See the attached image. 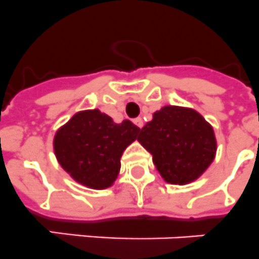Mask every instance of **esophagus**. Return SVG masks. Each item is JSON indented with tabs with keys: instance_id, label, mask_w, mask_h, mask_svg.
<instances>
[{
	"instance_id": "34e87169",
	"label": "esophagus",
	"mask_w": 259,
	"mask_h": 259,
	"mask_svg": "<svg viewBox=\"0 0 259 259\" xmlns=\"http://www.w3.org/2000/svg\"><path fill=\"white\" fill-rule=\"evenodd\" d=\"M134 123H136V125L138 126V127H140V129H142V126H143V119L141 118V117H138V118L134 119Z\"/></svg>"
}]
</instances>
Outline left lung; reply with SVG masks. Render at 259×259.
<instances>
[{
    "mask_svg": "<svg viewBox=\"0 0 259 259\" xmlns=\"http://www.w3.org/2000/svg\"><path fill=\"white\" fill-rule=\"evenodd\" d=\"M138 141L153 155L167 183H191L207 170L216 154L212 126L193 109L163 106L141 129Z\"/></svg>",
    "mask_w": 259,
    "mask_h": 259,
    "instance_id": "8db88e82",
    "label": "left lung"
}]
</instances>
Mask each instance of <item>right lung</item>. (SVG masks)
Instances as JSON below:
<instances>
[{"label": "right lung", "instance_id": "obj_1", "mask_svg": "<svg viewBox=\"0 0 259 259\" xmlns=\"http://www.w3.org/2000/svg\"><path fill=\"white\" fill-rule=\"evenodd\" d=\"M140 130L129 119L116 123L99 109L84 110L56 132L54 150L60 166L77 183L105 190L114 183L122 153Z\"/></svg>", "mask_w": 259, "mask_h": 259}]
</instances>
